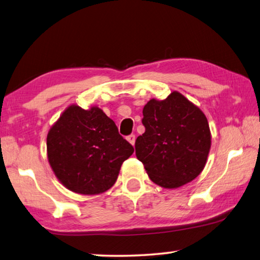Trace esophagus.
<instances>
[{
  "label": "esophagus",
  "instance_id": "34e87169",
  "mask_svg": "<svg viewBox=\"0 0 260 260\" xmlns=\"http://www.w3.org/2000/svg\"><path fill=\"white\" fill-rule=\"evenodd\" d=\"M126 140H128L131 145H135V143H136V136L135 135H130V136L126 137Z\"/></svg>",
  "mask_w": 260,
  "mask_h": 260
}]
</instances>
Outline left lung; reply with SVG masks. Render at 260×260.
<instances>
[{
	"label": "left lung",
	"instance_id": "obj_1",
	"mask_svg": "<svg viewBox=\"0 0 260 260\" xmlns=\"http://www.w3.org/2000/svg\"><path fill=\"white\" fill-rule=\"evenodd\" d=\"M145 132L136 140V155L154 183L174 189L197 178L210 149L207 117L183 95L150 100L143 110Z\"/></svg>",
	"mask_w": 260,
	"mask_h": 260
}]
</instances>
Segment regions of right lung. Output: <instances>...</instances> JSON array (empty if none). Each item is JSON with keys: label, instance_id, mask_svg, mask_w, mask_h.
I'll return each mask as SVG.
<instances>
[{"label": "right lung", "instance_id": "right-lung-1", "mask_svg": "<svg viewBox=\"0 0 260 260\" xmlns=\"http://www.w3.org/2000/svg\"><path fill=\"white\" fill-rule=\"evenodd\" d=\"M46 144L54 174L64 187L81 194L109 190L135 150L97 106L68 107L48 131Z\"/></svg>", "mask_w": 260, "mask_h": 260}]
</instances>
